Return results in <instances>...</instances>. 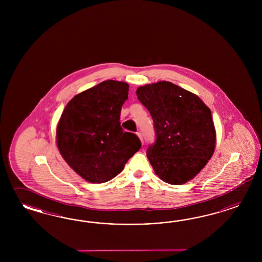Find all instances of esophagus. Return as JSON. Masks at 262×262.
Returning <instances> with one entry per match:
<instances>
[{
	"mask_svg": "<svg viewBox=\"0 0 262 262\" xmlns=\"http://www.w3.org/2000/svg\"><path fill=\"white\" fill-rule=\"evenodd\" d=\"M136 135H137V136H138V137H139V139H140V141H141V143H142V144H143L142 135H141V134H140V133H137V134H136Z\"/></svg>",
	"mask_w": 262,
	"mask_h": 262,
	"instance_id": "34e87169",
	"label": "esophagus"
}]
</instances>
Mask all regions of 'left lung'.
<instances>
[{
	"mask_svg": "<svg viewBox=\"0 0 262 262\" xmlns=\"http://www.w3.org/2000/svg\"><path fill=\"white\" fill-rule=\"evenodd\" d=\"M136 95L155 123L157 140L147 150L155 173L170 184L189 182L214 152L209 107L198 96L165 80L137 88Z\"/></svg>",
	"mask_w": 262,
	"mask_h": 262,
	"instance_id": "1",
	"label": "left lung"
}]
</instances>
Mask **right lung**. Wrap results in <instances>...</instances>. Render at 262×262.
<instances>
[{
	"instance_id": "right-lung-1",
	"label": "right lung",
	"mask_w": 262,
	"mask_h": 262,
	"mask_svg": "<svg viewBox=\"0 0 262 262\" xmlns=\"http://www.w3.org/2000/svg\"><path fill=\"white\" fill-rule=\"evenodd\" d=\"M128 88L125 81L107 79L84 90L69 101L57 123L58 151L86 182L111 181L141 148L136 135L120 126Z\"/></svg>"
}]
</instances>
